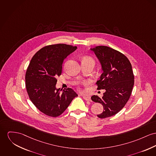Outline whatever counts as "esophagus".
Masks as SVG:
<instances>
[{"mask_svg":"<svg viewBox=\"0 0 156 156\" xmlns=\"http://www.w3.org/2000/svg\"><path fill=\"white\" fill-rule=\"evenodd\" d=\"M83 99L86 101H91V99L90 97L89 96H83Z\"/></svg>","mask_w":156,"mask_h":156,"instance_id":"esophagus-1","label":"esophagus"}]
</instances>
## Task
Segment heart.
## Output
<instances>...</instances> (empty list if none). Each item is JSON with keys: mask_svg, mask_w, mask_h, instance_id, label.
<instances>
[{"mask_svg": "<svg viewBox=\"0 0 156 156\" xmlns=\"http://www.w3.org/2000/svg\"><path fill=\"white\" fill-rule=\"evenodd\" d=\"M94 62V60L91 58V57H84V58H83V62ZM87 84V82H86V81H84V82H81V83H79L78 84H79V87H80V86L81 85V84H83V85H86V84Z\"/></svg>", "mask_w": 156, "mask_h": 156, "instance_id": "heart-1", "label": "heart"}]
</instances>
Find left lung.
Wrapping results in <instances>:
<instances>
[{
    "label": "left lung",
    "instance_id": "8db88e82",
    "mask_svg": "<svg viewBox=\"0 0 156 156\" xmlns=\"http://www.w3.org/2000/svg\"><path fill=\"white\" fill-rule=\"evenodd\" d=\"M90 50L103 71L96 82L97 89H105L102 98L94 95L91 99L104 106L102 113L98 115L99 118L110 117L119 112L130 98L134 84L132 66L125 55L111 47L97 46Z\"/></svg>",
    "mask_w": 156,
    "mask_h": 156
}]
</instances>
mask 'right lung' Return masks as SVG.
Instances as JSON below:
<instances>
[{"instance_id":"add662e5","label":"right lung","mask_w":156,"mask_h":156,"mask_svg":"<svg viewBox=\"0 0 156 156\" xmlns=\"http://www.w3.org/2000/svg\"><path fill=\"white\" fill-rule=\"evenodd\" d=\"M76 49V46L64 44L45 46L30 62L25 74L26 89L32 102L46 115L58 116L78 96L71 88L62 90L55 87L64 59Z\"/></svg>"}]
</instances>
